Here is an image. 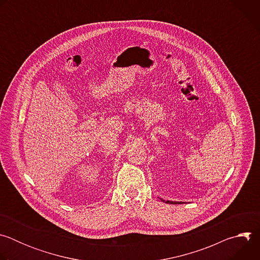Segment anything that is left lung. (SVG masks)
<instances>
[{"mask_svg":"<svg viewBox=\"0 0 260 260\" xmlns=\"http://www.w3.org/2000/svg\"><path fill=\"white\" fill-rule=\"evenodd\" d=\"M162 202H165L166 204H174V205H176V204H183V203H179V202H171V201H165V200H161Z\"/></svg>","mask_w":260,"mask_h":260,"instance_id":"8db88e82","label":"left lung"}]
</instances>
